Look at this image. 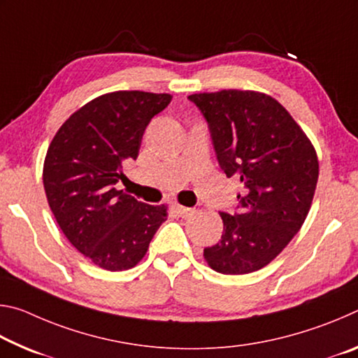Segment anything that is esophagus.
I'll return each instance as SVG.
<instances>
[{
    "mask_svg": "<svg viewBox=\"0 0 358 358\" xmlns=\"http://www.w3.org/2000/svg\"><path fill=\"white\" fill-rule=\"evenodd\" d=\"M173 208H175V213H177L180 217H189L191 215H194L192 208L183 207V205H175Z\"/></svg>",
    "mask_w": 358,
    "mask_h": 358,
    "instance_id": "esophagus-1",
    "label": "esophagus"
}]
</instances>
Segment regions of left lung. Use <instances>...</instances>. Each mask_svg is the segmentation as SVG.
<instances>
[{"label": "left lung", "mask_w": 358, "mask_h": 358, "mask_svg": "<svg viewBox=\"0 0 358 358\" xmlns=\"http://www.w3.org/2000/svg\"><path fill=\"white\" fill-rule=\"evenodd\" d=\"M187 99L207 120L222 172L243 185L235 213H220L221 240L205 248L203 257L217 273H252L270 264L305 222L319 177L316 151L271 96L222 90Z\"/></svg>", "instance_id": "1"}]
</instances>
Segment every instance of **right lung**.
I'll return each mask as SVG.
<instances>
[{
	"mask_svg": "<svg viewBox=\"0 0 358 358\" xmlns=\"http://www.w3.org/2000/svg\"><path fill=\"white\" fill-rule=\"evenodd\" d=\"M171 101L145 92L99 96L64 121L47 150L42 180L52 213L72 246L101 268L137 265L167 220L164 205L138 202L115 185L137 159L151 118Z\"/></svg>",
	"mask_w": 358,
	"mask_h": 358,
	"instance_id": "obj_1",
	"label": "right lung"
}]
</instances>
